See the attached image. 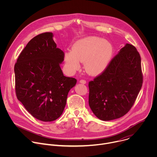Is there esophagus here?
Listing matches in <instances>:
<instances>
[{"label": "esophagus", "instance_id": "obj_1", "mask_svg": "<svg viewBox=\"0 0 157 157\" xmlns=\"http://www.w3.org/2000/svg\"><path fill=\"white\" fill-rule=\"evenodd\" d=\"M79 82H80V83L83 84H85L86 83V81L85 80H84V79H81V80L79 81Z\"/></svg>", "mask_w": 157, "mask_h": 157}]
</instances>
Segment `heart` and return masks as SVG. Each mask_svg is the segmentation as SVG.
Masks as SVG:
<instances>
[{
	"instance_id": "heart-1",
	"label": "heart",
	"mask_w": 157,
	"mask_h": 157,
	"mask_svg": "<svg viewBox=\"0 0 157 157\" xmlns=\"http://www.w3.org/2000/svg\"><path fill=\"white\" fill-rule=\"evenodd\" d=\"M113 55L112 44L101 38L88 36L75 43L70 52H66L64 60L70 73H75L84 63L85 71L89 75L96 76L107 68Z\"/></svg>"
}]
</instances>
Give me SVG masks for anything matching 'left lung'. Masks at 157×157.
I'll return each mask as SVG.
<instances>
[{
  "instance_id": "obj_1",
  "label": "left lung",
  "mask_w": 157,
  "mask_h": 157,
  "mask_svg": "<svg viewBox=\"0 0 157 157\" xmlns=\"http://www.w3.org/2000/svg\"><path fill=\"white\" fill-rule=\"evenodd\" d=\"M142 83L140 54L127 43L105 70L89 82V107L102 121L119 119L135 103Z\"/></svg>"
}]
</instances>
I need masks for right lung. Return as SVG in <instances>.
<instances>
[{
	"label": "right lung",
	"mask_w": 157,
	"mask_h": 157,
	"mask_svg": "<svg viewBox=\"0 0 157 157\" xmlns=\"http://www.w3.org/2000/svg\"><path fill=\"white\" fill-rule=\"evenodd\" d=\"M51 32L33 38L14 66L18 101L35 118L51 122L62 114L70 89L77 80L63 75L64 52L56 47Z\"/></svg>",
	"instance_id": "right-lung-1"
}]
</instances>
